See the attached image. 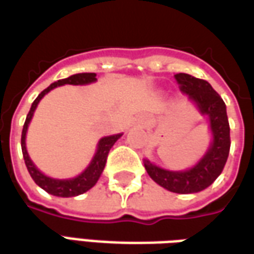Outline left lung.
Instances as JSON below:
<instances>
[{"mask_svg":"<svg viewBox=\"0 0 254 254\" xmlns=\"http://www.w3.org/2000/svg\"><path fill=\"white\" fill-rule=\"evenodd\" d=\"M181 91L186 94L201 116L208 119L210 143L201 159L188 170L172 171L161 168L143 159L145 170L153 181L168 191L190 194L202 191L222 174L230 152V126L226 104L206 80L194 78L189 73H176Z\"/></svg>","mask_w":254,"mask_h":254,"instance_id":"8db88e82","label":"left lung"}]
</instances>
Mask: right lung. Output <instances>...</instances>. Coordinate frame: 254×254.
I'll return each instance as SVG.
<instances>
[{
  "label": "right lung",
  "mask_w": 254,
  "mask_h": 254,
  "mask_svg": "<svg viewBox=\"0 0 254 254\" xmlns=\"http://www.w3.org/2000/svg\"><path fill=\"white\" fill-rule=\"evenodd\" d=\"M94 82H97V73L83 72L75 73V75H71L68 78L61 79V80H57L55 83H52L48 89H45L41 94L38 95L37 98H35V101L32 102L31 109H30V112L27 115L26 123L23 126V131H21V152H23V157H24V163H26L27 170H28L31 178L39 188L44 189L46 193L56 195V197H75V195H79V194L86 193L87 190L93 188L95 183L98 182L102 171L105 168L108 153L112 149L115 142L118 141L119 138L123 135V134L120 132V134L102 136L101 139L98 141V143H97V149H95L93 159L90 161V164L84 168V171H82L75 178L59 179V178H52V176L45 175L42 171L38 170L37 165L34 164L32 160L30 159V154L27 152L26 146V135L27 130H28V126L31 123V119L34 116V112H35L39 101L49 93L50 90L56 89L59 86H64V84L86 86V84L94 83Z\"/></svg>",
  "instance_id": "obj_1"
}]
</instances>
